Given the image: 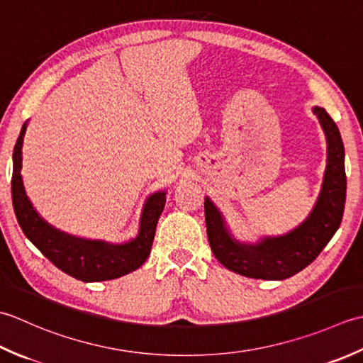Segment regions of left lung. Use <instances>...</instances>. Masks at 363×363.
Returning <instances> with one entry per match:
<instances>
[{
  "label": "left lung",
  "instance_id": "8db88e82",
  "mask_svg": "<svg viewBox=\"0 0 363 363\" xmlns=\"http://www.w3.org/2000/svg\"><path fill=\"white\" fill-rule=\"evenodd\" d=\"M328 139V166L321 192L312 213L298 228L284 236L244 244L228 233L223 214L205 197L206 235L214 257L236 274L284 280L298 274L326 247L342 224L346 201L345 147L335 122L324 108H313Z\"/></svg>",
  "mask_w": 363,
  "mask_h": 363
}]
</instances>
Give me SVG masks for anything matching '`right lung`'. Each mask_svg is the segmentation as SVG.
I'll use <instances>...</instances> for the list:
<instances>
[{
  "instance_id": "add662e5",
  "label": "right lung",
  "mask_w": 363,
  "mask_h": 363,
  "mask_svg": "<svg viewBox=\"0 0 363 363\" xmlns=\"http://www.w3.org/2000/svg\"><path fill=\"white\" fill-rule=\"evenodd\" d=\"M26 123L13 149L12 171V203L21 230L26 238L65 274L83 282H99L122 277L138 269L150 254L157 224L164 210L166 192H155L144 205L140 214L139 233L135 240L125 244L91 241L64 233L45 223L26 196L21 180V147Z\"/></svg>"
}]
</instances>
